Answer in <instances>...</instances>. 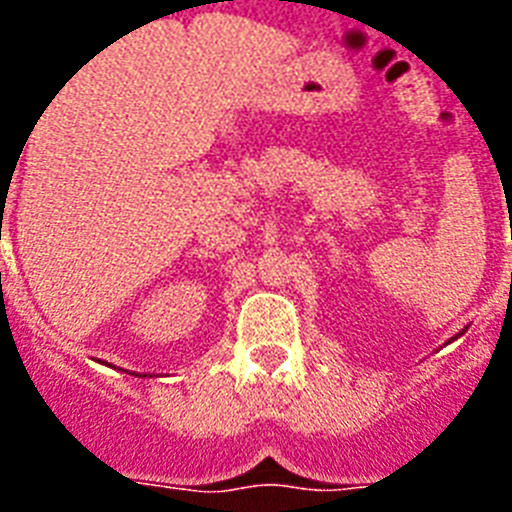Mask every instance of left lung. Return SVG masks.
Segmentation results:
<instances>
[{
	"label": "left lung",
	"instance_id": "left-lung-1",
	"mask_svg": "<svg viewBox=\"0 0 512 512\" xmlns=\"http://www.w3.org/2000/svg\"><path fill=\"white\" fill-rule=\"evenodd\" d=\"M465 329H468V327H465ZM465 329H462L460 335H454V337H452V340H457V337H462V335H465Z\"/></svg>",
	"mask_w": 512,
	"mask_h": 512
}]
</instances>
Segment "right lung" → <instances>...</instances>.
<instances>
[{"mask_svg":"<svg viewBox=\"0 0 512 512\" xmlns=\"http://www.w3.org/2000/svg\"><path fill=\"white\" fill-rule=\"evenodd\" d=\"M135 377H148V374H135Z\"/></svg>","mask_w":512,"mask_h":512,"instance_id":"right-lung-1","label":"right lung"}]
</instances>
